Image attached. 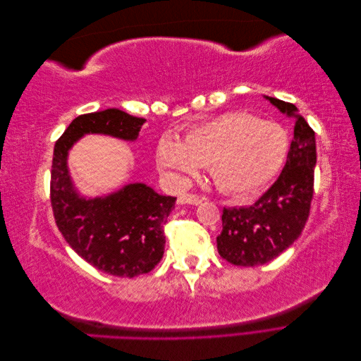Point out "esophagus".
Listing matches in <instances>:
<instances>
[{
    "label": "esophagus",
    "instance_id": "esophagus-1",
    "mask_svg": "<svg viewBox=\"0 0 361 361\" xmlns=\"http://www.w3.org/2000/svg\"><path fill=\"white\" fill-rule=\"evenodd\" d=\"M203 200H204L203 197H199V195H195V194H182V195H179L178 203L179 204H199Z\"/></svg>",
    "mask_w": 361,
    "mask_h": 361
}]
</instances>
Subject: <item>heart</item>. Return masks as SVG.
<instances>
[{
	"mask_svg": "<svg viewBox=\"0 0 361 361\" xmlns=\"http://www.w3.org/2000/svg\"><path fill=\"white\" fill-rule=\"evenodd\" d=\"M288 130L271 120L243 111L218 116L191 128L183 140L164 135L155 147L157 167L176 182L209 167L218 188L250 195L267 188L285 166Z\"/></svg>",
	"mask_w": 361,
	"mask_h": 361,
	"instance_id": "1",
	"label": "heart"
}]
</instances>
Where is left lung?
<instances>
[{"mask_svg":"<svg viewBox=\"0 0 361 361\" xmlns=\"http://www.w3.org/2000/svg\"><path fill=\"white\" fill-rule=\"evenodd\" d=\"M295 122L285 167L274 185L251 206L224 207L218 253L238 267H257L276 259L301 235L313 197L316 141L313 129L293 104L265 96Z\"/></svg>","mask_w":361,"mask_h":361,"instance_id":"1","label":"left lung"}]
</instances>
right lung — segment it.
<instances>
[{
    "label": "right lung",
    "mask_w": 361,
    "mask_h": 361,
    "mask_svg": "<svg viewBox=\"0 0 361 361\" xmlns=\"http://www.w3.org/2000/svg\"><path fill=\"white\" fill-rule=\"evenodd\" d=\"M146 120L117 108L82 114L57 140L51 170V204L59 231L76 255L106 274L137 277L164 256V226L176 197L161 195L146 183H128L101 197H85L72 182L68 157L89 134L134 141Z\"/></svg>",
    "instance_id": "1"
}]
</instances>
